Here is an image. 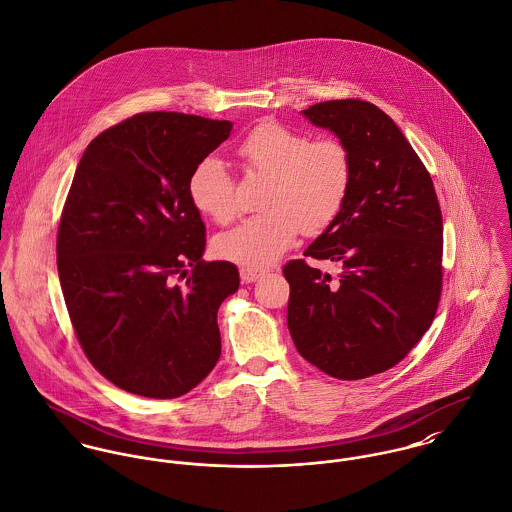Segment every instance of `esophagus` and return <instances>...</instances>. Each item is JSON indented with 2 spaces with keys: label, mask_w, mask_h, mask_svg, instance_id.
<instances>
[{
  "label": "esophagus",
  "mask_w": 512,
  "mask_h": 512,
  "mask_svg": "<svg viewBox=\"0 0 512 512\" xmlns=\"http://www.w3.org/2000/svg\"><path fill=\"white\" fill-rule=\"evenodd\" d=\"M264 276L262 270H256V268H250V266H242L240 268V279L242 283H254L256 279H260Z\"/></svg>",
  "instance_id": "1"
}]
</instances>
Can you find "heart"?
Returning a JSON list of instances; mask_svg holds the SVG:
<instances>
[{
    "instance_id": "b5f03b06",
    "label": "heart",
    "mask_w": 512,
    "mask_h": 512,
    "mask_svg": "<svg viewBox=\"0 0 512 512\" xmlns=\"http://www.w3.org/2000/svg\"><path fill=\"white\" fill-rule=\"evenodd\" d=\"M238 154L248 170L268 176L260 215L215 240L217 254L240 266L268 268L293 246L301 227L317 233L328 227L348 195L352 164L342 142L309 140L278 123H262L240 142ZM193 207L219 225L238 213L233 176L217 156L201 158L189 174Z\"/></svg>"
}]
</instances>
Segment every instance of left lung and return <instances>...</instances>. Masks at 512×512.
I'll use <instances>...</instances> for the list:
<instances>
[{
	"mask_svg": "<svg viewBox=\"0 0 512 512\" xmlns=\"http://www.w3.org/2000/svg\"><path fill=\"white\" fill-rule=\"evenodd\" d=\"M346 146L348 195L305 250L340 264L338 281L291 260L287 328L297 352L338 379L399 364L430 328L442 291V213L432 178L393 119L362 99L301 111Z\"/></svg>",
	"mask_w": 512,
	"mask_h": 512,
	"instance_id": "1",
	"label": "left lung"
}]
</instances>
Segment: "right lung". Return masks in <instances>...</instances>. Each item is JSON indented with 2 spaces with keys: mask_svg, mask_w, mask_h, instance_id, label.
I'll return each mask as SVG.
<instances>
[{
  "mask_svg": "<svg viewBox=\"0 0 512 512\" xmlns=\"http://www.w3.org/2000/svg\"><path fill=\"white\" fill-rule=\"evenodd\" d=\"M231 131V121L139 113L97 135L76 168L58 278L88 360L129 393L180 397L219 362L217 311L240 279L231 262L201 258L205 225L187 182Z\"/></svg>",
  "mask_w": 512,
  "mask_h": 512,
  "instance_id": "1",
  "label": "right lung"
}]
</instances>
